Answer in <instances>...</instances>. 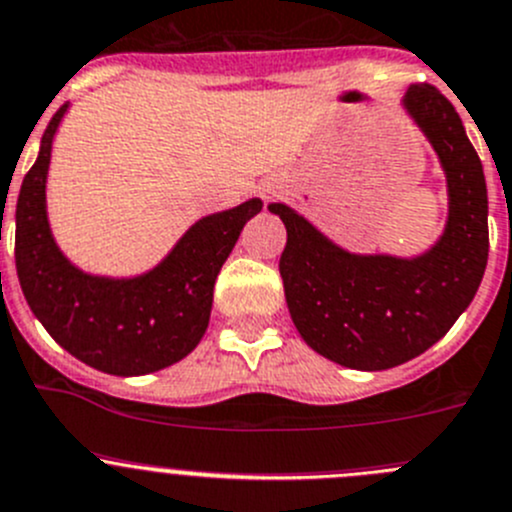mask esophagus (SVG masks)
Returning a JSON list of instances; mask_svg holds the SVG:
<instances>
[{
  "mask_svg": "<svg viewBox=\"0 0 512 512\" xmlns=\"http://www.w3.org/2000/svg\"><path fill=\"white\" fill-rule=\"evenodd\" d=\"M272 194H275V189H272V186H265V189H262V197L265 199H270Z\"/></svg>",
  "mask_w": 512,
  "mask_h": 512,
  "instance_id": "34e87169",
  "label": "esophagus"
}]
</instances>
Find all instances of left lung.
I'll use <instances>...</instances> for the list:
<instances>
[{"label": "left lung", "instance_id": "obj_1", "mask_svg": "<svg viewBox=\"0 0 512 512\" xmlns=\"http://www.w3.org/2000/svg\"><path fill=\"white\" fill-rule=\"evenodd\" d=\"M401 111L432 146L447 184V222L419 255L351 252L283 202L280 255L290 318L300 338L333 364L384 371L439 341L475 298L485 275L487 186L477 151L452 103L432 85H412Z\"/></svg>", "mask_w": 512, "mask_h": 512}]
</instances>
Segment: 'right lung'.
<instances>
[{
  "label": "right lung",
  "mask_w": 512,
  "mask_h": 512,
  "mask_svg": "<svg viewBox=\"0 0 512 512\" xmlns=\"http://www.w3.org/2000/svg\"><path fill=\"white\" fill-rule=\"evenodd\" d=\"M70 103L52 116L27 171L14 214V260L27 305L45 331L83 364L113 376L166 369L199 346L212 315L214 283L262 199L191 224L154 267L138 275H98L57 245L47 214L52 143Z\"/></svg>",
  "instance_id": "right-lung-1"
}]
</instances>
